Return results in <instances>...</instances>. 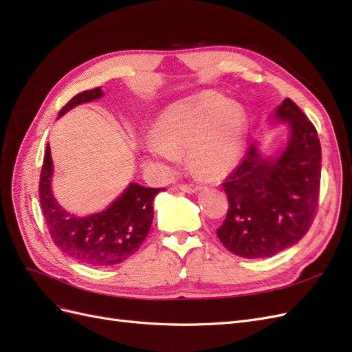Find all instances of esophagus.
<instances>
[{
    "label": "esophagus",
    "instance_id": "34e87169",
    "mask_svg": "<svg viewBox=\"0 0 352 352\" xmlns=\"http://www.w3.org/2000/svg\"><path fill=\"white\" fill-rule=\"evenodd\" d=\"M179 189L184 190V192H186V194H197L201 190V186L194 185V184H182V185H179Z\"/></svg>",
    "mask_w": 352,
    "mask_h": 352
}]
</instances>
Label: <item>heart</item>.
I'll list each match as a JSON object with an SVG mask.
<instances>
[{"label": "heart", "instance_id": "b5f03b06", "mask_svg": "<svg viewBox=\"0 0 352 352\" xmlns=\"http://www.w3.org/2000/svg\"><path fill=\"white\" fill-rule=\"evenodd\" d=\"M245 114L217 94H199L167 107L157 117L150 138L141 142L145 158L173 164L188 153L197 175L219 179L235 167L242 153Z\"/></svg>", "mask_w": 352, "mask_h": 352}]
</instances>
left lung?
Returning a JSON list of instances; mask_svg holds the SVG:
<instances>
[{"mask_svg":"<svg viewBox=\"0 0 352 352\" xmlns=\"http://www.w3.org/2000/svg\"><path fill=\"white\" fill-rule=\"evenodd\" d=\"M270 119L289 131L282 150L264 155L260 142H252L223 184L229 210L217 236L243 258L273 257L300 242L318 201L322 146L316 127L289 98Z\"/></svg>","mask_w":352,"mask_h":352,"instance_id":"1","label":"left lung"}]
</instances>
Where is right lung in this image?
<instances>
[{"label":"right lung","instance_id":"add662e5","mask_svg":"<svg viewBox=\"0 0 352 352\" xmlns=\"http://www.w3.org/2000/svg\"><path fill=\"white\" fill-rule=\"evenodd\" d=\"M102 95L100 87L83 91L61 109L58 117L80 104L100 100ZM52 173L54 164L50 144H47L41 170L39 198L51 238L61 252L83 264L107 267L123 263L138 251L153 225V201L166 189L145 188L131 182L107 208L79 217L58 204L52 194Z\"/></svg>","mask_w":352,"mask_h":352}]
</instances>
